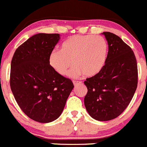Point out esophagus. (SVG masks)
<instances>
[{"instance_id": "esophagus-1", "label": "esophagus", "mask_w": 147, "mask_h": 147, "mask_svg": "<svg viewBox=\"0 0 147 147\" xmlns=\"http://www.w3.org/2000/svg\"><path fill=\"white\" fill-rule=\"evenodd\" d=\"M73 83H74V86H76L79 85V84H82V82H81V81H74Z\"/></svg>"}]
</instances>
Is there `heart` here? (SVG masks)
<instances>
[{
    "label": "heart",
    "instance_id": "obj_1",
    "mask_svg": "<svg viewBox=\"0 0 147 147\" xmlns=\"http://www.w3.org/2000/svg\"><path fill=\"white\" fill-rule=\"evenodd\" d=\"M108 45L101 36H73L65 40L60 50H54L49 58L51 67L61 76L78 77L84 74L94 76L101 72L106 63ZM72 62H71V61Z\"/></svg>",
    "mask_w": 147,
    "mask_h": 147
}]
</instances>
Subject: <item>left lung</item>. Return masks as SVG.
I'll list each match as a JSON object with an SVG mask.
<instances>
[{"instance_id":"1","label":"left lung","mask_w":147,"mask_h":147,"mask_svg":"<svg viewBox=\"0 0 147 147\" xmlns=\"http://www.w3.org/2000/svg\"><path fill=\"white\" fill-rule=\"evenodd\" d=\"M109 46L107 61L100 73L86 78L88 92L84 105L88 114L98 121H109L126 109L134 96L138 70L133 51L122 39L104 32Z\"/></svg>"}]
</instances>
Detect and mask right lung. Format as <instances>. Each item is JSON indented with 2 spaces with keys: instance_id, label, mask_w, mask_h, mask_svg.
Returning a JSON list of instances; mask_svg holds the SVG:
<instances>
[{
  "instance_id": "right-lung-1",
  "label": "right lung",
  "mask_w": 147,
  "mask_h": 147,
  "mask_svg": "<svg viewBox=\"0 0 147 147\" xmlns=\"http://www.w3.org/2000/svg\"><path fill=\"white\" fill-rule=\"evenodd\" d=\"M60 38L59 33L34 35L16 50L11 61L13 94L21 110L38 122L57 119L74 87L49 64V55Z\"/></svg>"
}]
</instances>
